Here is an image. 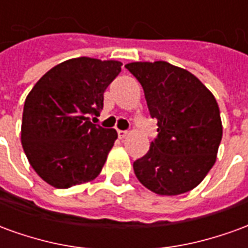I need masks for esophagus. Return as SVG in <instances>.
I'll list each match as a JSON object with an SVG mask.
<instances>
[{
	"label": "esophagus",
	"instance_id": "esophagus-1",
	"mask_svg": "<svg viewBox=\"0 0 248 248\" xmlns=\"http://www.w3.org/2000/svg\"><path fill=\"white\" fill-rule=\"evenodd\" d=\"M127 131H124V130H118V137L121 138V140H124V138H126L127 137Z\"/></svg>",
	"mask_w": 248,
	"mask_h": 248
}]
</instances>
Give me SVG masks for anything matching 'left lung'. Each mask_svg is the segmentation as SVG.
Segmentation results:
<instances>
[{
	"mask_svg": "<svg viewBox=\"0 0 248 248\" xmlns=\"http://www.w3.org/2000/svg\"><path fill=\"white\" fill-rule=\"evenodd\" d=\"M140 81L158 138L134 162L138 181L158 195L195 188L217 161L222 119L213 93L186 69L165 61L130 62Z\"/></svg>",
	"mask_w": 248,
	"mask_h": 248,
	"instance_id": "8db88e82",
	"label": "left lung"
}]
</instances>
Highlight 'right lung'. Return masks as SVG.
<instances>
[{"mask_svg":"<svg viewBox=\"0 0 248 248\" xmlns=\"http://www.w3.org/2000/svg\"><path fill=\"white\" fill-rule=\"evenodd\" d=\"M122 62L78 57L41 77L25 99L21 143L30 166L56 188L92 182L118 134L90 122Z\"/></svg>","mask_w":248,"mask_h":248,"instance_id":"right-lung-1","label":"right lung"}]
</instances>
